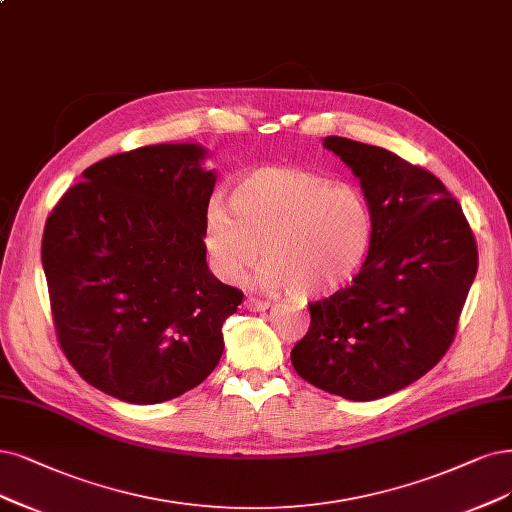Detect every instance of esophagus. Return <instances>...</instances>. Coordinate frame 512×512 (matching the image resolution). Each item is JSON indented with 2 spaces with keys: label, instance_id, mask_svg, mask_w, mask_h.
<instances>
[{
  "label": "esophagus",
  "instance_id": "obj_1",
  "mask_svg": "<svg viewBox=\"0 0 512 512\" xmlns=\"http://www.w3.org/2000/svg\"><path fill=\"white\" fill-rule=\"evenodd\" d=\"M272 306V301L266 299H257V297H249L244 301V308L249 312H266Z\"/></svg>",
  "mask_w": 512,
  "mask_h": 512
}]
</instances>
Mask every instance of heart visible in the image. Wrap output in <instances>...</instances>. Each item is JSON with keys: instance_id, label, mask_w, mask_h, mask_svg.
Wrapping results in <instances>:
<instances>
[{"instance_id": "obj_1", "label": "heart", "mask_w": 512, "mask_h": 512, "mask_svg": "<svg viewBox=\"0 0 512 512\" xmlns=\"http://www.w3.org/2000/svg\"><path fill=\"white\" fill-rule=\"evenodd\" d=\"M371 240L373 215L361 192L301 168L253 170L204 217V249L221 280L238 282L263 251L257 285L304 297L346 289Z\"/></svg>"}]
</instances>
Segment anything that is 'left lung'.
Here are the masks:
<instances>
[{
    "instance_id": "1",
    "label": "left lung",
    "mask_w": 512,
    "mask_h": 512,
    "mask_svg": "<svg viewBox=\"0 0 512 512\" xmlns=\"http://www.w3.org/2000/svg\"><path fill=\"white\" fill-rule=\"evenodd\" d=\"M323 145L361 181L373 240L352 285L310 306L291 363L320 390L375 401L420 380L451 346L477 276V242L428 170L344 137Z\"/></svg>"
}]
</instances>
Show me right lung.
Returning a JSON list of instances; mask_svg holds the SVG:
<instances>
[{
  "label": "right lung",
  "instance_id": "add662e5",
  "mask_svg": "<svg viewBox=\"0 0 512 512\" xmlns=\"http://www.w3.org/2000/svg\"><path fill=\"white\" fill-rule=\"evenodd\" d=\"M198 143H160L88 166L46 221L42 266L59 344L84 380L154 405L202 384L242 293L206 266L217 173Z\"/></svg>",
  "mask_w": 512,
  "mask_h": 512
}]
</instances>
